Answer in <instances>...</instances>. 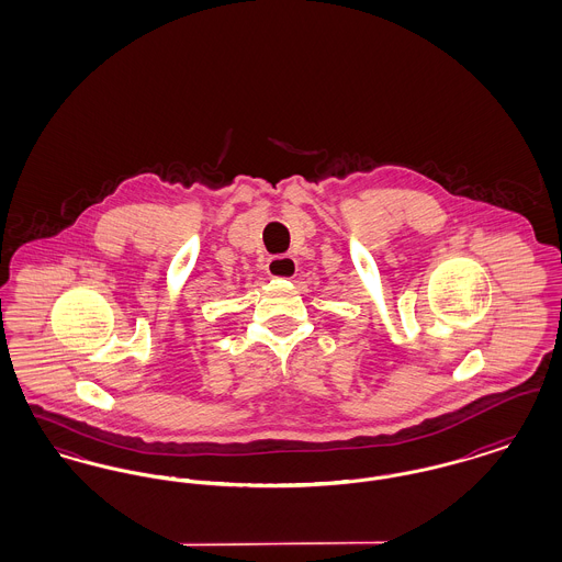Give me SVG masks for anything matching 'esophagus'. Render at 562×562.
Returning a JSON list of instances; mask_svg holds the SVG:
<instances>
[{
    "label": "esophagus",
    "instance_id": "34e87169",
    "mask_svg": "<svg viewBox=\"0 0 562 562\" xmlns=\"http://www.w3.org/2000/svg\"><path fill=\"white\" fill-rule=\"evenodd\" d=\"M296 261L291 255H276L268 261V273L271 278H282V280H291L296 276Z\"/></svg>",
    "mask_w": 562,
    "mask_h": 562
}]
</instances>
